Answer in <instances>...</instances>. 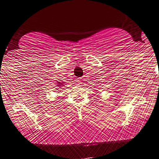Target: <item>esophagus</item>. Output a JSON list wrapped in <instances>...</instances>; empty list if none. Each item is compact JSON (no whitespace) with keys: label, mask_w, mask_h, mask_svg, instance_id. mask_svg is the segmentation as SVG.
<instances>
[{"label":"esophagus","mask_w":159,"mask_h":159,"mask_svg":"<svg viewBox=\"0 0 159 159\" xmlns=\"http://www.w3.org/2000/svg\"><path fill=\"white\" fill-rule=\"evenodd\" d=\"M76 82H77V84H81V78H77L76 79Z\"/></svg>","instance_id":"34e87169"}]
</instances>
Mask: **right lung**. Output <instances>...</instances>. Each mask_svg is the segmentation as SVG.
<instances>
[{
  "mask_svg": "<svg viewBox=\"0 0 159 159\" xmlns=\"http://www.w3.org/2000/svg\"><path fill=\"white\" fill-rule=\"evenodd\" d=\"M63 82H59V84H57V86H59V87H62L63 86Z\"/></svg>",
  "mask_w": 159,
  "mask_h": 159,
  "instance_id": "add662e5",
  "label": "right lung"
}]
</instances>
